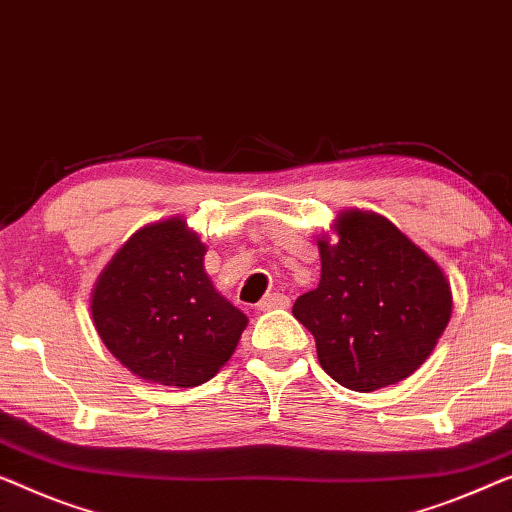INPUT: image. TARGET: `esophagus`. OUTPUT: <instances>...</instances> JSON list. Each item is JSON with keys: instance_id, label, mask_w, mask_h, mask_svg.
<instances>
[{"instance_id": "obj_1", "label": "esophagus", "mask_w": 512, "mask_h": 512, "mask_svg": "<svg viewBox=\"0 0 512 512\" xmlns=\"http://www.w3.org/2000/svg\"><path fill=\"white\" fill-rule=\"evenodd\" d=\"M288 305H291V300H288V295H284V293H268L261 302H258V309H261V311L286 309Z\"/></svg>"}]
</instances>
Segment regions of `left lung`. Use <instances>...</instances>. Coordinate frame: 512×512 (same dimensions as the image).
<instances>
[{
	"label": "left lung",
	"instance_id": "left-lung-1",
	"mask_svg": "<svg viewBox=\"0 0 512 512\" xmlns=\"http://www.w3.org/2000/svg\"><path fill=\"white\" fill-rule=\"evenodd\" d=\"M337 240L318 238L321 281L293 316L316 339L339 385L372 392L404 381L429 358L453 314L446 274L376 212L344 210Z\"/></svg>",
	"mask_w": 512,
	"mask_h": 512
}]
</instances>
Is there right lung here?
I'll return each mask as SVG.
<instances>
[{
	"instance_id": "obj_1",
	"label": "right lung",
	"mask_w": 512,
	"mask_h": 512,
	"mask_svg": "<svg viewBox=\"0 0 512 512\" xmlns=\"http://www.w3.org/2000/svg\"><path fill=\"white\" fill-rule=\"evenodd\" d=\"M205 244L182 217L140 228L92 288L103 344L143 381L194 388L231 358L247 328L207 277Z\"/></svg>"
}]
</instances>
